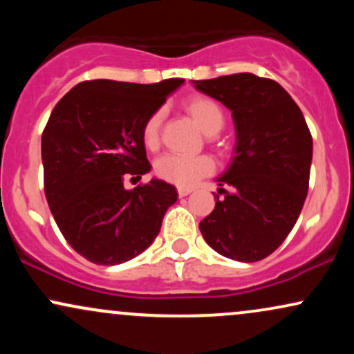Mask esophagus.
Returning a JSON list of instances; mask_svg holds the SVG:
<instances>
[{
  "mask_svg": "<svg viewBox=\"0 0 354 354\" xmlns=\"http://www.w3.org/2000/svg\"><path fill=\"white\" fill-rule=\"evenodd\" d=\"M189 193H193V189H191V188H181V186H180V188H178V194H180L181 198L183 196H188Z\"/></svg>",
  "mask_w": 354,
  "mask_h": 354,
  "instance_id": "34e87169",
  "label": "esophagus"
}]
</instances>
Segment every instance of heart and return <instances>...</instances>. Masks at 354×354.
Returning <instances> with one entry per match:
<instances>
[{"label":"heart","mask_w":354,"mask_h":354,"mask_svg":"<svg viewBox=\"0 0 354 354\" xmlns=\"http://www.w3.org/2000/svg\"><path fill=\"white\" fill-rule=\"evenodd\" d=\"M186 111L189 113L194 123L200 126L205 135L213 136L225 124L223 109L214 100L208 96H194L186 103ZM163 113L154 111L145 121L141 138L146 148L154 149L160 143V126ZM214 171V161L209 156H178V154H163L154 161V173L161 180L173 183L181 188H189L196 185L198 180Z\"/></svg>","instance_id":"heart-1"}]
</instances>
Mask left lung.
Returning <instances> with one entry per match:
<instances>
[{"label": "left lung", "mask_w": 354, "mask_h": 354, "mask_svg": "<svg viewBox=\"0 0 354 354\" xmlns=\"http://www.w3.org/2000/svg\"><path fill=\"white\" fill-rule=\"evenodd\" d=\"M231 111L233 160L218 178L225 198L200 223L205 241L234 261L270 256L293 230L308 194L313 138L281 84L251 73L193 81Z\"/></svg>", "instance_id": "1"}]
</instances>
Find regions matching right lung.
Here are the masks:
<instances>
[{
	"instance_id": "add662e5",
	"label": "right lung",
	"mask_w": 354,
	"mask_h": 354,
	"mask_svg": "<svg viewBox=\"0 0 354 354\" xmlns=\"http://www.w3.org/2000/svg\"><path fill=\"white\" fill-rule=\"evenodd\" d=\"M183 83L83 81L53 109L41 136L44 194L64 239L88 261L113 266L143 253L176 203L163 180L133 189L123 181L151 171L143 124Z\"/></svg>"
}]
</instances>
